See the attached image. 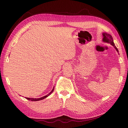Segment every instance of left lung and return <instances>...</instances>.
Wrapping results in <instances>:
<instances>
[{
	"mask_svg": "<svg viewBox=\"0 0 128 128\" xmlns=\"http://www.w3.org/2000/svg\"><path fill=\"white\" fill-rule=\"evenodd\" d=\"M102 35H103V39H102V41L104 42H108V43H110V44L112 45H113L114 48L116 50V51L118 52V49L116 47L115 44L114 43V42H113V38H112V36L110 35V34H107L106 32H104L102 33Z\"/></svg>",
	"mask_w": 128,
	"mask_h": 128,
	"instance_id": "8db88e82",
	"label": "left lung"
}]
</instances>
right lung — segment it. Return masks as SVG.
I'll return each instance as SVG.
<instances>
[{"label":"right lung","instance_id":"obj_1","mask_svg":"<svg viewBox=\"0 0 128 128\" xmlns=\"http://www.w3.org/2000/svg\"><path fill=\"white\" fill-rule=\"evenodd\" d=\"M54 87H53L52 90L51 91V92L49 93V94H47L46 96H42V97H41V98H26V97H25V98H26V99H28L29 100H31V101H39V100H42L45 99V98L48 97V96H49L50 94H51L53 92V91H54Z\"/></svg>","mask_w":128,"mask_h":128}]
</instances>
